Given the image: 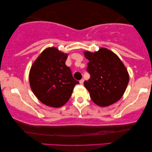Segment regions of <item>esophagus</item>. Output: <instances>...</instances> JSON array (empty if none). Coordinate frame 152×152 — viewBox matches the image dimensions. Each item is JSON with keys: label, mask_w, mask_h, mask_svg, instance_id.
Listing matches in <instances>:
<instances>
[{"label": "esophagus", "mask_w": 152, "mask_h": 152, "mask_svg": "<svg viewBox=\"0 0 152 152\" xmlns=\"http://www.w3.org/2000/svg\"><path fill=\"white\" fill-rule=\"evenodd\" d=\"M84 79H82V80H81L80 81V84H83V83H84Z\"/></svg>", "instance_id": "esophagus-1"}]
</instances>
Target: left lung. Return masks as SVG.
Masks as SVG:
<instances>
[{
    "label": "left lung",
    "instance_id": "1",
    "mask_svg": "<svg viewBox=\"0 0 152 152\" xmlns=\"http://www.w3.org/2000/svg\"><path fill=\"white\" fill-rule=\"evenodd\" d=\"M88 60L87 72L91 77L84 82L94 102L107 107L121 98L127 86L129 77L127 70L115 54L107 48L95 53L84 52Z\"/></svg>",
    "mask_w": 152,
    "mask_h": 152
}]
</instances>
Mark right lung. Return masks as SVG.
Wrapping results in <instances>:
<instances>
[{
    "label": "right lung",
    "mask_w": 152,
    "mask_h": 152,
    "mask_svg": "<svg viewBox=\"0 0 152 152\" xmlns=\"http://www.w3.org/2000/svg\"><path fill=\"white\" fill-rule=\"evenodd\" d=\"M68 55L56 48L44 50L34 62L29 75L32 91L44 104L60 107L67 102L79 84L66 65Z\"/></svg>",
    "instance_id": "add662e5"
}]
</instances>
